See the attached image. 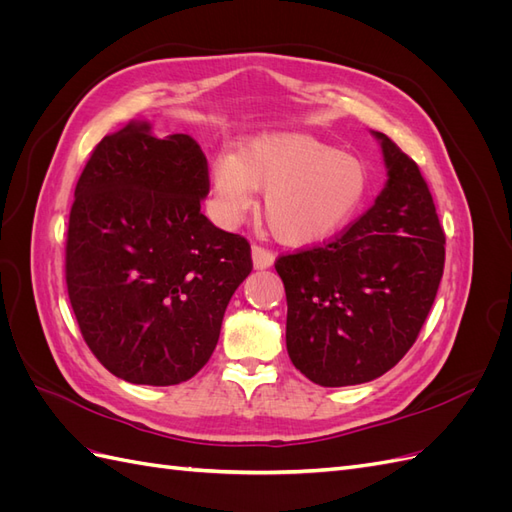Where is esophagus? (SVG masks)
<instances>
[{
	"instance_id": "34e87169",
	"label": "esophagus",
	"mask_w": 512,
	"mask_h": 512,
	"mask_svg": "<svg viewBox=\"0 0 512 512\" xmlns=\"http://www.w3.org/2000/svg\"><path fill=\"white\" fill-rule=\"evenodd\" d=\"M252 260L256 269H269L275 262V254L262 245H252Z\"/></svg>"
}]
</instances>
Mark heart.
<instances>
[{"label": "heart", "instance_id": "heart-1", "mask_svg": "<svg viewBox=\"0 0 512 512\" xmlns=\"http://www.w3.org/2000/svg\"><path fill=\"white\" fill-rule=\"evenodd\" d=\"M369 173L361 158L312 134H265L211 164L215 209L237 224L265 192L262 213L277 241L309 245L331 237L363 205Z\"/></svg>", "mask_w": 512, "mask_h": 512}]
</instances>
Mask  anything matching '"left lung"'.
I'll return each instance as SVG.
<instances>
[{
	"instance_id": "8db88e82",
	"label": "left lung",
	"mask_w": 512,
	"mask_h": 512,
	"mask_svg": "<svg viewBox=\"0 0 512 512\" xmlns=\"http://www.w3.org/2000/svg\"><path fill=\"white\" fill-rule=\"evenodd\" d=\"M384 190L324 245L275 260L286 301L292 365L320 386L376 380L416 342L444 271V230L431 192L389 136Z\"/></svg>"
}]
</instances>
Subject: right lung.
Here are the masks:
<instances>
[{
  "mask_svg": "<svg viewBox=\"0 0 512 512\" xmlns=\"http://www.w3.org/2000/svg\"><path fill=\"white\" fill-rule=\"evenodd\" d=\"M207 194V158L194 138H158L147 121L104 136L76 183L68 297L85 344L121 380L185 382L218 346L252 250L200 213Z\"/></svg>",
  "mask_w": 512,
  "mask_h": 512,
  "instance_id": "add662e5",
  "label": "right lung"
}]
</instances>
